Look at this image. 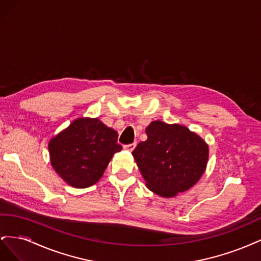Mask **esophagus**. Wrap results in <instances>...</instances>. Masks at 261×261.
I'll return each instance as SVG.
<instances>
[{"instance_id": "34e87169", "label": "esophagus", "mask_w": 261, "mask_h": 261, "mask_svg": "<svg viewBox=\"0 0 261 261\" xmlns=\"http://www.w3.org/2000/svg\"><path fill=\"white\" fill-rule=\"evenodd\" d=\"M135 146H136L135 143H134V144H129V145H124V149H125V150H128V151H133L134 148H135Z\"/></svg>"}]
</instances>
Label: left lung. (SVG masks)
Here are the masks:
<instances>
[{"mask_svg":"<svg viewBox=\"0 0 261 261\" xmlns=\"http://www.w3.org/2000/svg\"><path fill=\"white\" fill-rule=\"evenodd\" d=\"M146 134L133 155L150 191L169 198L193 187L206 170L207 144L185 126L161 121L150 123Z\"/></svg>","mask_w":261,"mask_h":261,"instance_id":"left-lung-1","label":"left lung"}]
</instances>
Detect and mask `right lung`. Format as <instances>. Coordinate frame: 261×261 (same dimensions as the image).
Wrapping results in <instances>:
<instances>
[{
    "instance_id": "add662e5",
    "label": "right lung",
    "mask_w": 261,
    "mask_h": 261,
    "mask_svg": "<svg viewBox=\"0 0 261 261\" xmlns=\"http://www.w3.org/2000/svg\"><path fill=\"white\" fill-rule=\"evenodd\" d=\"M121 150L117 133L98 118H78L49 143L52 167L76 188L96 184Z\"/></svg>"
}]
</instances>
